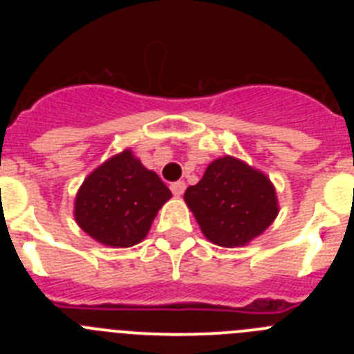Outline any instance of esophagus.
I'll use <instances>...</instances> for the list:
<instances>
[{
	"mask_svg": "<svg viewBox=\"0 0 354 354\" xmlns=\"http://www.w3.org/2000/svg\"><path fill=\"white\" fill-rule=\"evenodd\" d=\"M170 189H171V193H174L175 196H180L184 193V189H186V183H184V180H177V183H171Z\"/></svg>",
	"mask_w": 354,
	"mask_h": 354,
	"instance_id": "obj_1",
	"label": "esophagus"
}]
</instances>
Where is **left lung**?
I'll return each mask as SVG.
<instances>
[{"label":"left lung","instance_id":"1","mask_svg":"<svg viewBox=\"0 0 354 354\" xmlns=\"http://www.w3.org/2000/svg\"><path fill=\"white\" fill-rule=\"evenodd\" d=\"M204 236L214 245H246L273 223L278 214L273 184L239 159H216L204 177L184 193Z\"/></svg>","mask_w":354,"mask_h":354}]
</instances>
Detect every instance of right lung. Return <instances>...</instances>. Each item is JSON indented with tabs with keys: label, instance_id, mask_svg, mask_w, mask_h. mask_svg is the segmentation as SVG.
Wrapping results in <instances>:
<instances>
[{
	"label": "right lung",
	"instance_id": "1",
	"mask_svg": "<svg viewBox=\"0 0 354 354\" xmlns=\"http://www.w3.org/2000/svg\"><path fill=\"white\" fill-rule=\"evenodd\" d=\"M171 196L158 174L124 150L84 179L76 196V221L108 246L127 248L143 239L161 205Z\"/></svg>",
	"mask_w": 354,
	"mask_h": 354
}]
</instances>
